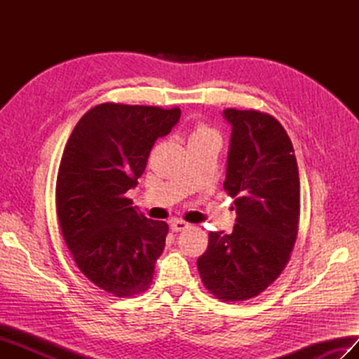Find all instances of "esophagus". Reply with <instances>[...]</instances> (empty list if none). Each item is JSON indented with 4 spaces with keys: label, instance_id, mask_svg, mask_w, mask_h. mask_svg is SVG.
<instances>
[{
    "label": "esophagus",
    "instance_id": "1",
    "mask_svg": "<svg viewBox=\"0 0 359 359\" xmlns=\"http://www.w3.org/2000/svg\"><path fill=\"white\" fill-rule=\"evenodd\" d=\"M189 227H190V224L186 223V222H182V220H178V219L170 220V229H172V232L186 231V229H189Z\"/></svg>",
    "mask_w": 359,
    "mask_h": 359
}]
</instances>
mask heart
Segmentation results:
<instances>
[{"label":"heart","mask_w":359,"mask_h":359,"mask_svg":"<svg viewBox=\"0 0 359 359\" xmlns=\"http://www.w3.org/2000/svg\"><path fill=\"white\" fill-rule=\"evenodd\" d=\"M199 144H217L220 147L222 137L215 128L206 126L203 123L194 124L189 133V145H199Z\"/></svg>","instance_id":"heart-1"}]
</instances>
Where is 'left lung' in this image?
<instances>
[{
	"label": "left lung",
	"mask_w": 359,
	"mask_h": 359,
	"mask_svg": "<svg viewBox=\"0 0 359 359\" xmlns=\"http://www.w3.org/2000/svg\"><path fill=\"white\" fill-rule=\"evenodd\" d=\"M232 126L223 187L235 198L232 233L210 232L198 259L205 287L223 301L257 297L281 274L299 223V173L290 139L274 116L224 109Z\"/></svg>",
	"instance_id": "obj_1"
}]
</instances>
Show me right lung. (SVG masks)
<instances>
[{
  "mask_svg": "<svg viewBox=\"0 0 359 359\" xmlns=\"http://www.w3.org/2000/svg\"><path fill=\"white\" fill-rule=\"evenodd\" d=\"M180 107L102 103L76 124L61 157L55 202L76 265L95 286L126 298L145 292L169 226L126 198L151 148L180 121Z\"/></svg>",
  "mask_w": 359,
  "mask_h": 359,
  "instance_id": "1",
  "label": "right lung"
}]
</instances>
